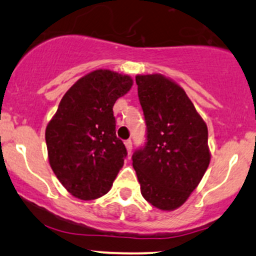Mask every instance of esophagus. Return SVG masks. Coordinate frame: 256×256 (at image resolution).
<instances>
[{
  "label": "esophagus",
  "instance_id": "obj_1",
  "mask_svg": "<svg viewBox=\"0 0 256 256\" xmlns=\"http://www.w3.org/2000/svg\"><path fill=\"white\" fill-rule=\"evenodd\" d=\"M125 146H126V150H128V154L130 155L131 152H132V142H131V140H125Z\"/></svg>",
  "mask_w": 256,
  "mask_h": 256
}]
</instances>
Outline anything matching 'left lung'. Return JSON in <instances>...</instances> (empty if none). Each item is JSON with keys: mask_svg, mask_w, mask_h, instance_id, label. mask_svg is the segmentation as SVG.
I'll return each mask as SVG.
<instances>
[{"mask_svg": "<svg viewBox=\"0 0 256 256\" xmlns=\"http://www.w3.org/2000/svg\"><path fill=\"white\" fill-rule=\"evenodd\" d=\"M146 143L132 155L140 192L161 210H174L196 189L210 161L208 130L184 89L158 73L136 76Z\"/></svg>", "mask_w": 256, "mask_h": 256, "instance_id": "1", "label": "left lung"}]
</instances>
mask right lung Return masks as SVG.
<instances>
[{
    "label": "right lung",
    "instance_id": "right-lung-1",
    "mask_svg": "<svg viewBox=\"0 0 256 256\" xmlns=\"http://www.w3.org/2000/svg\"><path fill=\"white\" fill-rule=\"evenodd\" d=\"M130 76L96 70L70 88L46 128L49 164L74 198L95 200L110 190L128 155L116 134L113 106L130 91Z\"/></svg>",
    "mask_w": 256,
    "mask_h": 256
}]
</instances>
